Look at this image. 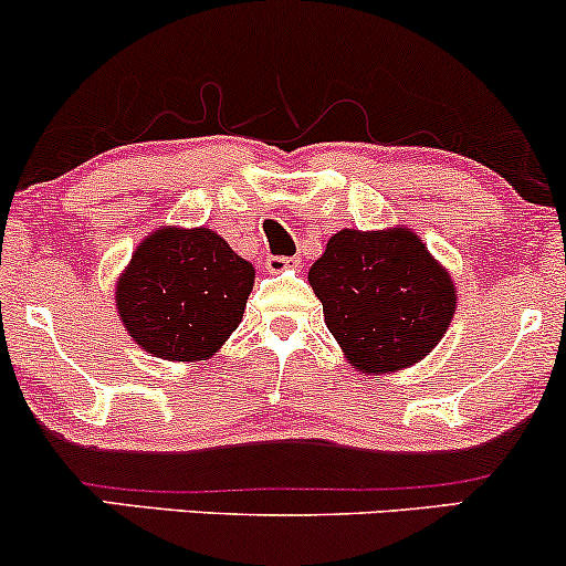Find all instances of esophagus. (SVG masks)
<instances>
[{"instance_id": "obj_1", "label": "esophagus", "mask_w": 566, "mask_h": 566, "mask_svg": "<svg viewBox=\"0 0 566 566\" xmlns=\"http://www.w3.org/2000/svg\"><path fill=\"white\" fill-rule=\"evenodd\" d=\"M297 263H301V258H284V255L265 258V269H269L271 274H282V271L287 269H297Z\"/></svg>"}]
</instances>
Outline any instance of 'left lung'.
<instances>
[{"label":"left lung","instance_id":"obj_1","mask_svg":"<svg viewBox=\"0 0 566 566\" xmlns=\"http://www.w3.org/2000/svg\"><path fill=\"white\" fill-rule=\"evenodd\" d=\"M327 329L365 373H394L428 356L454 314V284L407 229L337 231L311 265Z\"/></svg>","mask_w":566,"mask_h":566}]
</instances>
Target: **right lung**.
Here are the masks:
<instances>
[{"mask_svg": "<svg viewBox=\"0 0 566 566\" xmlns=\"http://www.w3.org/2000/svg\"><path fill=\"white\" fill-rule=\"evenodd\" d=\"M255 269L210 229H161L116 284L129 337L159 359H207L239 327Z\"/></svg>", "mask_w": 566, "mask_h": 566, "instance_id": "right-lung-1", "label": "right lung"}]
</instances>
